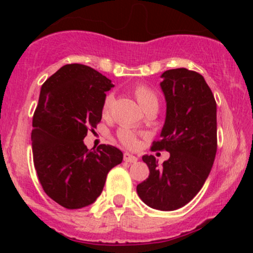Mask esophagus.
Masks as SVG:
<instances>
[{
    "mask_svg": "<svg viewBox=\"0 0 253 253\" xmlns=\"http://www.w3.org/2000/svg\"><path fill=\"white\" fill-rule=\"evenodd\" d=\"M124 161L129 162V164H136V162L138 161V158L130 153H124Z\"/></svg>",
    "mask_w": 253,
    "mask_h": 253,
    "instance_id": "obj_1",
    "label": "esophagus"
}]
</instances>
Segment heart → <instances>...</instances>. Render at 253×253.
Masks as SVG:
<instances>
[{
	"mask_svg": "<svg viewBox=\"0 0 253 253\" xmlns=\"http://www.w3.org/2000/svg\"><path fill=\"white\" fill-rule=\"evenodd\" d=\"M133 95L144 110L150 108V107H158L159 105L157 94H155L150 87H147V86L145 85L136 86V88L133 89ZM112 102H113V95L108 94L105 98V100H103V103H102L101 110L103 115H107V114L109 113L110 107H112ZM117 137H119L121 143L126 145V146L127 147L136 146L137 140L136 138H134L133 133L131 132L129 129H126V127L121 129L119 132H117Z\"/></svg>",
	"mask_w": 253,
	"mask_h": 253,
	"instance_id": "heart-1",
	"label": "heart"
}]
</instances>
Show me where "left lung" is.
<instances>
[{
    "instance_id": "1",
    "label": "left lung",
    "mask_w": 253,
    "mask_h": 253,
    "mask_svg": "<svg viewBox=\"0 0 253 253\" xmlns=\"http://www.w3.org/2000/svg\"><path fill=\"white\" fill-rule=\"evenodd\" d=\"M167 102L160 139L152 151H167L162 166L153 155H144L150 175L137 185L147 206L175 211L191 202L209 177L216 154V102L205 79L185 68L161 75Z\"/></svg>"
}]
</instances>
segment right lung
<instances>
[{
    "instance_id": "right-lung-1",
    "label": "right lung",
    "mask_w": 253,
    "mask_h": 253,
    "mask_svg": "<svg viewBox=\"0 0 253 253\" xmlns=\"http://www.w3.org/2000/svg\"><path fill=\"white\" fill-rule=\"evenodd\" d=\"M112 81L84 64H67L41 86L32 122L33 162L43 191L69 210L101 195L107 174L123 160L112 145L88 150L84 138L102 117Z\"/></svg>"
}]
</instances>
